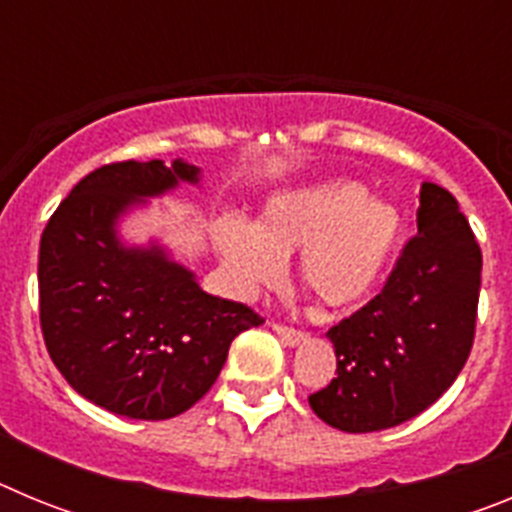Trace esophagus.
Here are the masks:
<instances>
[{
	"label": "esophagus",
	"instance_id": "obj_1",
	"mask_svg": "<svg viewBox=\"0 0 512 512\" xmlns=\"http://www.w3.org/2000/svg\"><path fill=\"white\" fill-rule=\"evenodd\" d=\"M274 330H277V336L282 338L284 346H300V343L307 341L305 330L289 328V325H284V323H274Z\"/></svg>",
	"mask_w": 512,
	"mask_h": 512
}]
</instances>
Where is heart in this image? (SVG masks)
Returning a JSON list of instances; mask_svg holds the SVG:
<instances>
[{
    "label": "heart",
    "mask_w": 512,
    "mask_h": 512,
    "mask_svg": "<svg viewBox=\"0 0 512 512\" xmlns=\"http://www.w3.org/2000/svg\"><path fill=\"white\" fill-rule=\"evenodd\" d=\"M405 217L369 200L359 182H328L271 200L259 223H225L217 248L235 292L253 297L282 277L300 251V282L325 307H354L372 295L395 259Z\"/></svg>",
    "instance_id": "1"
}]
</instances>
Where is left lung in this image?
<instances>
[{
	"label": "left lung",
	"instance_id": "left-lung-1",
	"mask_svg": "<svg viewBox=\"0 0 512 512\" xmlns=\"http://www.w3.org/2000/svg\"><path fill=\"white\" fill-rule=\"evenodd\" d=\"M482 251L449 189L423 182L418 235L382 292L328 330L338 377L310 408L346 433H372L415 418L449 390L474 343Z\"/></svg>",
	"mask_w": 512,
	"mask_h": 512
}]
</instances>
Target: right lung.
<instances>
[{
    "mask_svg": "<svg viewBox=\"0 0 512 512\" xmlns=\"http://www.w3.org/2000/svg\"><path fill=\"white\" fill-rule=\"evenodd\" d=\"M200 169L182 158L117 161L87 174L40 235V328L63 379L99 408L166 420L207 395L233 338L264 318L202 292L153 243L128 248L117 217Z\"/></svg>",
    "mask_w": 512,
    "mask_h": 512,
    "instance_id": "add662e5",
    "label": "right lung"
}]
</instances>
